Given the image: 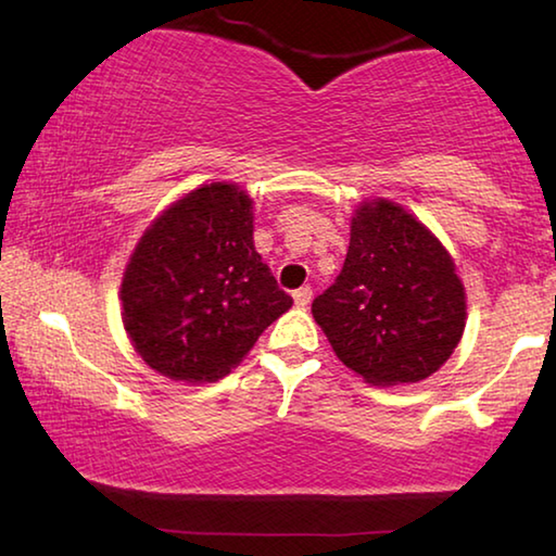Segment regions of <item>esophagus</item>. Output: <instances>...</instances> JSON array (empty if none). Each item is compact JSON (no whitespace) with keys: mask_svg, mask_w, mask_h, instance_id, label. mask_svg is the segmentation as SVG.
I'll return each mask as SVG.
<instances>
[{"mask_svg":"<svg viewBox=\"0 0 556 556\" xmlns=\"http://www.w3.org/2000/svg\"><path fill=\"white\" fill-rule=\"evenodd\" d=\"M293 300H295V305L305 307V305H309V300H313V290H309V288H298L295 293H293Z\"/></svg>","mask_w":556,"mask_h":556,"instance_id":"34e87169","label":"esophagus"}]
</instances>
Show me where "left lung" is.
<instances>
[{
	"label": "left lung",
	"instance_id": "1",
	"mask_svg": "<svg viewBox=\"0 0 556 556\" xmlns=\"http://www.w3.org/2000/svg\"><path fill=\"white\" fill-rule=\"evenodd\" d=\"M339 362L374 386L417 383L462 342L466 290L452 253L391 200L362 202L342 273L313 303Z\"/></svg>",
	"mask_w": 556,
	"mask_h": 556
}]
</instances>
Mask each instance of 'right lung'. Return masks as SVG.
I'll use <instances>...</instances> for the list:
<instances>
[{"instance_id": "1", "label": "right lung", "mask_w": 556, "mask_h": 556, "mask_svg": "<svg viewBox=\"0 0 556 556\" xmlns=\"http://www.w3.org/2000/svg\"><path fill=\"white\" fill-rule=\"evenodd\" d=\"M122 323L153 371L212 383L293 305L253 247V200L210 182L163 210L122 278Z\"/></svg>"}]
</instances>
